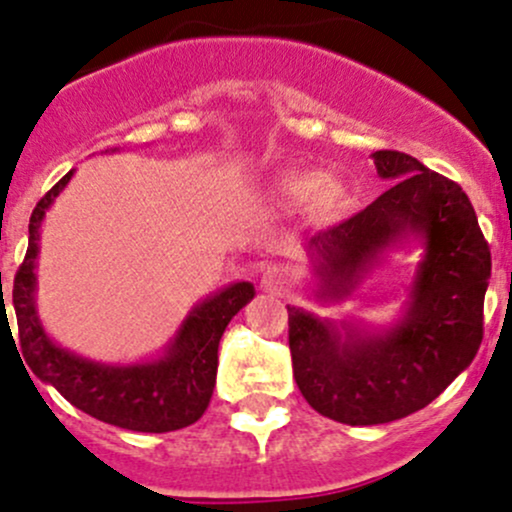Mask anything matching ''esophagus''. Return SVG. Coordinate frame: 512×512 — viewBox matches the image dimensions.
Wrapping results in <instances>:
<instances>
[{
  "label": "esophagus",
  "mask_w": 512,
  "mask_h": 512,
  "mask_svg": "<svg viewBox=\"0 0 512 512\" xmlns=\"http://www.w3.org/2000/svg\"><path fill=\"white\" fill-rule=\"evenodd\" d=\"M291 282V272L289 267L284 265H269L265 269V274H262V289L265 291H272V294H282L286 291V286Z\"/></svg>",
  "instance_id": "esophagus-1"
}]
</instances>
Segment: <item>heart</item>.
Listing matches in <instances>:
<instances>
[{"mask_svg":"<svg viewBox=\"0 0 512 512\" xmlns=\"http://www.w3.org/2000/svg\"><path fill=\"white\" fill-rule=\"evenodd\" d=\"M277 199L286 209L316 204L323 216H335L345 206L347 189L338 179H328L318 170L291 172L277 182Z\"/></svg>","mask_w":512,"mask_h":512,"instance_id":"heart-1","label":"heart"}]
</instances>
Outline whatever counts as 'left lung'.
<instances>
[{
  "instance_id": "obj_1",
  "label": "left lung",
  "mask_w": 512,
  "mask_h": 512,
  "mask_svg": "<svg viewBox=\"0 0 512 512\" xmlns=\"http://www.w3.org/2000/svg\"><path fill=\"white\" fill-rule=\"evenodd\" d=\"M372 160L391 189L308 240L306 291L320 306L352 301L391 252L420 247L401 311L379 325L286 306L299 391L345 425L391 423L435 401L479 352L491 279V252L462 187L406 153L376 150Z\"/></svg>"
}]
</instances>
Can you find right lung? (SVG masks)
Listing matches in <instances>:
<instances>
[{"label": "right lung", "instance_id": "1", "mask_svg": "<svg viewBox=\"0 0 512 512\" xmlns=\"http://www.w3.org/2000/svg\"><path fill=\"white\" fill-rule=\"evenodd\" d=\"M72 174L75 170L67 172L33 209L24 265L14 277L11 296L26 364L43 384L58 389L72 406L101 423L136 432L187 428L209 408L216 386L218 342L235 313L255 299V286L233 282L196 301L170 342L157 355L138 362H99L58 345L38 316L36 269L43 218Z\"/></svg>", "mask_w": 512, "mask_h": 512}]
</instances>
